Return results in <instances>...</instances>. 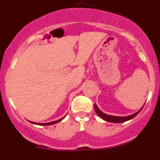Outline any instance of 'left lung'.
Returning a JSON list of instances; mask_svg holds the SVG:
<instances>
[{
  "label": "left lung",
  "instance_id": "obj_1",
  "mask_svg": "<svg viewBox=\"0 0 160 160\" xmlns=\"http://www.w3.org/2000/svg\"><path fill=\"white\" fill-rule=\"evenodd\" d=\"M143 106L142 107V108H140L138 110L137 112L134 113L132 114H130L128 116H114V115H110V114H107L105 113H103L102 111L100 110L98 107H97L96 104H94V110H95V112L97 113L98 115L102 118V119H104L105 121H107V122H114V123H120V122H124L126 121H128V120L131 119L133 118L134 117H135L138 113L140 112L141 110L142 109Z\"/></svg>",
  "mask_w": 160,
  "mask_h": 160
}]
</instances>
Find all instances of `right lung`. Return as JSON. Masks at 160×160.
I'll use <instances>...</instances> for the list:
<instances>
[{
	"mask_svg": "<svg viewBox=\"0 0 160 160\" xmlns=\"http://www.w3.org/2000/svg\"><path fill=\"white\" fill-rule=\"evenodd\" d=\"M66 117V115H65L63 118H60V119L58 120H56V121H53V122H46V123H40V122H31V121H29V122H31V123L32 124H36V125H39V126H49V125H53V124H55V123H58V122H61L62 120L63 119V118Z\"/></svg>",
	"mask_w": 160,
	"mask_h": 160,
	"instance_id": "add662e5",
	"label": "right lung"
}]
</instances>
